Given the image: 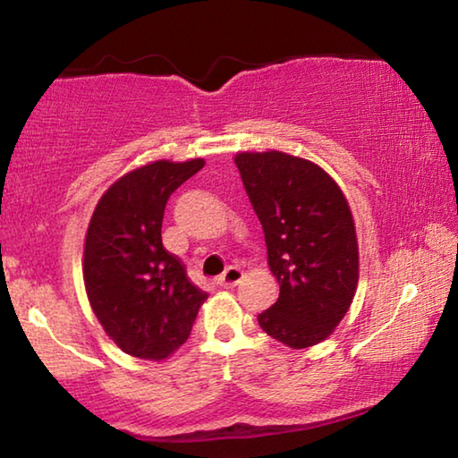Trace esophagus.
<instances>
[{
  "instance_id": "34e87169",
  "label": "esophagus",
  "mask_w": 458,
  "mask_h": 458,
  "mask_svg": "<svg viewBox=\"0 0 458 458\" xmlns=\"http://www.w3.org/2000/svg\"><path fill=\"white\" fill-rule=\"evenodd\" d=\"M240 278H242V270H240V267H228L224 273L218 276V284L220 286H226V289H230V286H236L240 283Z\"/></svg>"
}]
</instances>
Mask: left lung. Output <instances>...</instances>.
<instances>
[{
    "label": "left lung",
    "mask_w": 458,
    "mask_h": 458,
    "mask_svg": "<svg viewBox=\"0 0 458 458\" xmlns=\"http://www.w3.org/2000/svg\"><path fill=\"white\" fill-rule=\"evenodd\" d=\"M234 164L265 230L276 303L259 315L270 337L303 350L327 339L360 281L355 222L344 191L317 164L283 151H242Z\"/></svg>",
    "instance_id": "left-lung-1"
}]
</instances>
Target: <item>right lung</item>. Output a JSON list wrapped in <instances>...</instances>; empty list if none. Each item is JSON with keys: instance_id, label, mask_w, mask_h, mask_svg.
<instances>
[{"instance_id": "add662e5", "label": "right lung", "mask_w": 458, "mask_h": 458, "mask_svg": "<svg viewBox=\"0 0 458 458\" xmlns=\"http://www.w3.org/2000/svg\"><path fill=\"white\" fill-rule=\"evenodd\" d=\"M204 159H159L119 177L92 212L82 276L98 323L123 352L161 361L188 341L208 293L161 242L165 204Z\"/></svg>"}]
</instances>
